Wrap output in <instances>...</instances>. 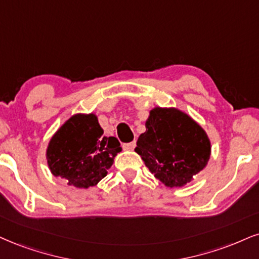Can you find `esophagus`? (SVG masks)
I'll return each instance as SVG.
<instances>
[{"label":"esophagus","mask_w":259,"mask_h":259,"mask_svg":"<svg viewBox=\"0 0 259 259\" xmlns=\"http://www.w3.org/2000/svg\"><path fill=\"white\" fill-rule=\"evenodd\" d=\"M122 148L124 150H133L136 148V142H131V143H124L122 145Z\"/></svg>","instance_id":"1"}]
</instances>
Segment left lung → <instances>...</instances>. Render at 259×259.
<instances>
[{
    "mask_svg": "<svg viewBox=\"0 0 259 259\" xmlns=\"http://www.w3.org/2000/svg\"><path fill=\"white\" fill-rule=\"evenodd\" d=\"M145 126L136 151L165 186H184L203 170L210 157V142L188 115L173 108H155Z\"/></svg>",
    "mask_w": 259,
    "mask_h": 259,
    "instance_id": "8db88e82",
    "label": "left lung"
}]
</instances>
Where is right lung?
I'll list each match as a JSON object with an SVG mask.
<instances>
[{
	"label": "right lung",
	"instance_id": "obj_1",
	"mask_svg": "<svg viewBox=\"0 0 259 259\" xmlns=\"http://www.w3.org/2000/svg\"><path fill=\"white\" fill-rule=\"evenodd\" d=\"M121 151L115 137H105L94 114H76L50 140L47 159L52 173L79 188L95 186Z\"/></svg>",
	"mask_w": 259,
	"mask_h": 259
}]
</instances>
